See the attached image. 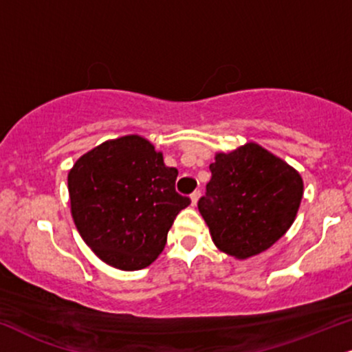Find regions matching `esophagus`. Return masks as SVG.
<instances>
[{
    "label": "esophagus",
    "instance_id": "34e87169",
    "mask_svg": "<svg viewBox=\"0 0 352 352\" xmlns=\"http://www.w3.org/2000/svg\"><path fill=\"white\" fill-rule=\"evenodd\" d=\"M199 197H201V190H194V192L190 194V204H192V206H197Z\"/></svg>",
    "mask_w": 352,
    "mask_h": 352
}]
</instances>
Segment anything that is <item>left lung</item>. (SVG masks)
<instances>
[{
    "label": "left lung",
    "instance_id": "8db88e82",
    "mask_svg": "<svg viewBox=\"0 0 352 352\" xmlns=\"http://www.w3.org/2000/svg\"><path fill=\"white\" fill-rule=\"evenodd\" d=\"M209 168L212 177L197 207L217 248L248 259L285 235L303 196L296 168L254 142L215 153Z\"/></svg>",
    "mask_w": 352,
    "mask_h": 352
}]
</instances>
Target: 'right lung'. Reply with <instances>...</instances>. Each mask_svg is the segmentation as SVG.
Segmentation results:
<instances>
[{
	"label": "right lung",
	"mask_w": 352,
	"mask_h": 352,
	"mask_svg": "<svg viewBox=\"0 0 352 352\" xmlns=\"http://www.w3.org/2000/svg\"><path fill=\"white\" fill-rule=\"evenodd\" d=\"M177 169L140 135L106 140L68 173L73 222L101 261L120 271L150 266L176 215L189 206L176 192Z\"/></svg>",
	"instance_id": "right-lung-1"
}]
</instances>
